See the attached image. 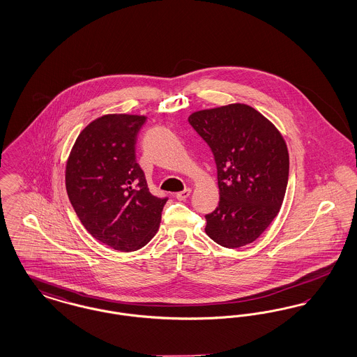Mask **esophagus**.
<instances>
[{"instance_id":"esophagus-1","label":"esophagus","mask_w":357,"mask_h":357,"mask_svg":"<svg viewBox=\"0 0 357 357\" xmlns=\"http://www.w3.org/2000/svg\"><path fill=\"white\" fill-rule=\"evenodd\" d=\"M190 194H191V188H185L183 191L176 192L175 197H176V199H179V201H186L187 198L190 197Z\"/></svg>"}]
</instances>
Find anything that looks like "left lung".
Wrapping results in <instances>:
<instances>
[{
	"label": "left lung",
	"instance_id": "8db88e82",
	"mask_svg": "<svg viewBox=\"0 0 357 357\" xmlns=\"http://www.w3.org/2000/svg\"><path fill=\"white\" fill-rule=\"evenodd\" d=\"M214 155L218 207L204 231L223 248L259 237L280 211L288 186L289 153L280 131L253 107L229 104L188 116Z\"/></svg>",
	"mask_w": 357,
	"mask_h": 357
}]
</instances>
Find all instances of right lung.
I'll return each mask as SVG.
<instances>
[{
    "mask_svg": "<svg viewBox=\"0 0 357 357\" xmlns=\"http://www.w3.org/2000/svg\"><path fill=\"white\" fill-rule=\"evenodd\" d=\"M139 115H104L89 123L69 153L66 186L88 233L104 245L134 252L156 234L167 197L149 190L136 162Z\"/></svg>",
    "mask_w": 357,
    "mask_h": 357,
    "instance_id": "obj_1",
    "label": "right lung"
}]
</instances>
